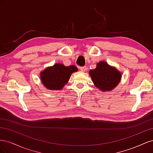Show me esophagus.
<instances>
[{"label":"esophagus","mask_w":153,"mask_h":153,"mask_svg":"<svg viewBox=\"0 0 153 153\" xmlns=\"http://www.w3.org/2000/svg\"><path fill=\"white\" fill-rule=\"evenodd\" d=\"M82 71H85L87 70V67L86 66H82L79 68Z\"/></svg>","instance_id":"34e87169"}]
</instances>
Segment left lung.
<instances>
[{
	"instance_id": "8db88e82",
	"label": "left lung",
	"mask_w": 153,
	"mask_h": 153,
	"mask_svg": "<svg viewBox=\"0 0 153 153\" xmlns=\"http://www.w3.org/2000/svg\"><path fill=\"white\" fill-rule=\"evenodd\" d=\"M89 75L94 85L103 91H110L114 89L121 78V73L104 61L97 64L94 69H91Z\"/></svg>"
}]
</instances>
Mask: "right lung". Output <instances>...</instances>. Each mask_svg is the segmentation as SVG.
Listing matches in <instances>:
<instances>
[{"label":"right lung","instance_id":"add662e5","mask_svg":"<svg viewBox=\"0 0 153 153\" xmlns=\"http://www.w3.org/2000/svg\"><path fill=\"white\" fill-rule=\"evenodd\" d=\"M77 70L75 66H65L63 64H56L41 73V80L47 89L61 90L69 80L71 73Z\"/></svg>","mask_w":153,"mask_h":153}]
</instances>
